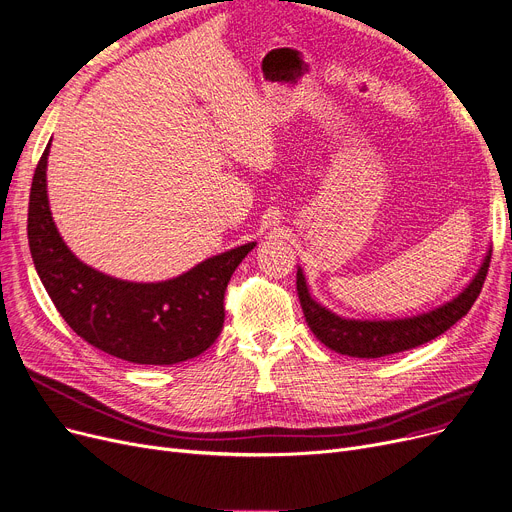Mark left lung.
<instances>
[{"instance_id":"left-lung-1","label":"left lung","mask_w":512,"mask_h":512,"mask_svg":"<svg viewBox=\"0 0 512 512\" xmlns=\"http://www.w3.org/2000/svg\"><path fill=\"white\" fill-rule=\"evenodd\" d=\"M492 250L486 254V260L482 268L477 270L473 281L459 293L453 302H446L444 306L419 314L413 318H399V320H349L333 314L314 302L306 277L302 268H297V295L299 304H302L304 316L312 333L320 343H324L328 349H333L341 355L351 357H384L390 353H399L405 349H413L417 345H424L453 326L457 320H461L475 299L482 291V285L486 281L488 268H490Z\"/></svg>"}]
</instances>
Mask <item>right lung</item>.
Returning <instances> with one entry per match:
<instances>
[{
  "mask_svg": "<svg viewBox=\"0 0 512 512\" xmlns=\"http://www.w3.org/2000/svg\"><path fill=\"white\" fill-rule=\"evenodd\" d=\"M49 146L35 169L28 202V246L57 312L78 337L132 364L186 362L217 341L225 289L246 244L161 283L119 281L80 262L59 235L47 200Z\"/></svg>",
  "mask_w": 512,
  "mask_h": 512,
  "instance_id": "1",
  "label": "right lung"
}]
</instances>
